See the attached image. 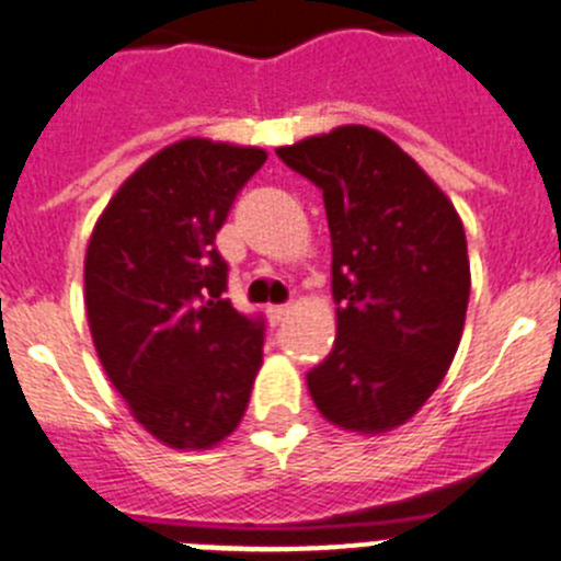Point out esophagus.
I'll list each match as a JSON object with an SVG mask.
<instances>
[{"instance_id":"esophagus-1","label":"esophagus","mask_w":561,"mask_h":561,"mask_svg":"<svg viewBox=\"0 0 561 561\" xmlns=\"http://www.w3.org/2000/svg\"><path fill=\"white\" fill-rule=\"evenodd\" d=\"M289 311H291V306H270V309H266V314H270L272 323H284L286 317H289Z\"/></svg>"}]
</instances>
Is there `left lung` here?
<instances>
[{
  "label": "left lung",
  "instance_id": "1",
  "mask_svg": "<svg viewBox=\"0 0 561 561\" xmlns=\"http://www.w3.org/2000/svg\"><path fill=\"white\" fill-rule=\"evenodd\" d=\"M277 157L323 191L336 340L306 374L340 430L379 435L413 419L447 376L469 304L458 210L424 168L368 126H340Z\"/></svg>",
  "mask_w": 561,
  "mask_h": 561
}]
</instances>
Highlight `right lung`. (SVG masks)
Masks as SVG:
<instances>
[{
	"instance_id": "right-lung-1",
	"label": "right lung",
	"mask_w": 561,
	"mask_h": 561,
	"mask_svg": "<svg viewBox=\"0 0 561 561\" xmlns=\"http://www.w3.org/2000/svg\"><path fill=\"white\" fill-rule=\"evenodd\" d=\"M264 148L187 137L117 187L83 261L98 359L137 424L173 449H210L244 419L264 323L225 297L216 232Z\"/></svg>"
}]
</instances>
